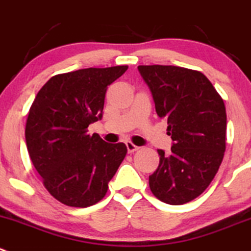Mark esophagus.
Masks as SVG:
<instances>
[{
  "label": "esophagus",
  "mask_w": 251,
  "mask_h": 251,
  "mask_svg": "<svg viewBox=\"0 0 251 251\" xmlns=\"http://www.w3.org/2000/svg\"><path fill=\"white\" fill-rule=\"evenodd\" d=\"M126 145H127L128 152H134V151H137L138 149H139V147L134 145L132 142H127V143H126Z\"/></svg>",
  "instance_id": "1"
}]
</instances>
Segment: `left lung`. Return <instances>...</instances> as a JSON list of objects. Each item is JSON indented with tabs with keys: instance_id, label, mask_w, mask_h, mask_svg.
<instances>
[{
	"instance_id": "8db88e82",
	"label": "left lung",
	"mask_w": 251,
	"mask_h": 251,
	"mask_svg": "<svg viewBox=\"0 0 251 251\" xmlns=\"http://www.w3.org/2000/svg\"><path fill=\"white\" fill-rule=\"evenodd\" d=\"M155 109L168 122L171 152L161 149L149 176L156 199L183 204L199 197L216 176L226 151V106L202 73L173 65L138 66Z\"/></svg>"
}]
</instances>
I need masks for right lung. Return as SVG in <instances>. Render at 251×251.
Masks as SVG:
<instances>
[{
    "instance_id": "add662e5",
    "label": "right lung",
    "mask_w": 251,
    "mask_h": 251,
    "mask_svg": "<svg viewBox=\"0 0 251 251\" xmlns=\"http://www.w3.org/2000/svg\"><path fill=\"white\" fill-rule=\"evenodd\" d=\"M128 66L88 68L52 76L39 90L25 124V143L50 195L70 207L101 201L127 154L123 143L90 135L102 118L107 87Z\"/></svg>"
}]
</instances>
